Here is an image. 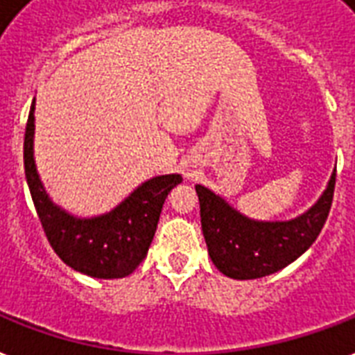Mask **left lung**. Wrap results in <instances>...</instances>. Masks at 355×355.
<instances>
[{
  "instance_id": "left-lung-1",
  "label": "left lung",
  "mask_w": 355,
  "mask_h": 355,
  "mask_svg": "<svg viewBox=\"0 0 355 355\" xmlns=\"http://www.w3.org/2000/svg\"><path fill=\"white\" fill-rule=\"evenodd\" d=\"M334 189L335 170L322 196L304 215L263 222L244 216L224 198L196 185L202 232L211 261L233 279H255L282 270L315 243L331 209Z\"/></svg>"
}]
</instances>
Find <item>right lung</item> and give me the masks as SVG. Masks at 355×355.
Instances as JSON below:
<instances>
[{"instance_id":"right-lung-1","label":"right lung","mask_w":355,"mask_h":355,"mask_svg":"<svg viewBox=\"0 0 355 355\" xmlns=\"http://www.w3.org/2000/svg\"><path fill=\"white\" fill-rule=\"evenodd\" d=\"M33 135L35 100L27 118L24 166L37 215L55 254L87 276L100 279L129 276L146 257L164 200L183 178L180 174L152 178L105 215L78 218L55 205L44 189L33 157Z\"/></svg>"}]
</instances>
